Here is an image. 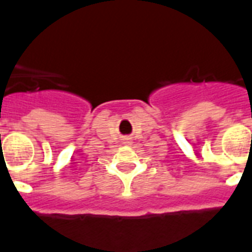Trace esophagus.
Wrapping results in <instances>:
<instances>
[{
    "instance_id": "1",
    "label": "esophagus",
    "mask_w": 252,
    "mask_h": 252,
    "mask_svg": "<svg viewBox=\"0 0 252 252\" xmlns=\"http://www.w3.org/2000/svg\"><path fill=\"white\" fill-rule=\"evenodd\" d=\"M124 143L125 144H127V145H131V144H132V140H131V137H125L124 139Z\"/></svg>"
}]
</instances>
